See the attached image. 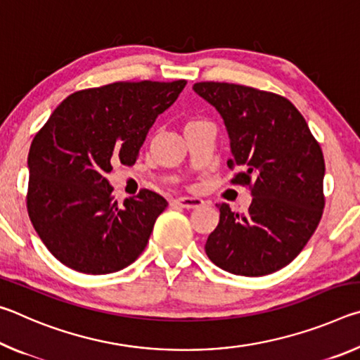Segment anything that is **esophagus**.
I'll return each instance as SVG.
<instances>
[{"mask_svg": "<svg viewBox=\"0 0 360 360\" xmlns=\"http://www.w3.org/2000/svg\"><path fill=\"white\" fill-rule=\"evenodd\" d=\"M174 203L181 206V208H186V210H195V208H202L205 205V202L202 198H197V197H179L174 200Z\"/></svg>", "mask_w": 360, "mask_h": 360, "instance_id": "1", "label": "esophagus"}]
</instances>
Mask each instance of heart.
Wrapping results in <instances>:
<instances>
[{"label":"heart","instance_id":"heart-1","mask_svg":"<svg viewBox=\"0 0 360 360\" xmlns=\"http://www.w3.org/2000/svg\"><path fill=\"white\" fill-rule=\"evenodd\" d=\"M197 122H200V120H191V122H188V124L187 125H192V124H197ZM186 125V127H187Z\"/></svg>","mask_w":360,"mask_h":360}]
</instances>
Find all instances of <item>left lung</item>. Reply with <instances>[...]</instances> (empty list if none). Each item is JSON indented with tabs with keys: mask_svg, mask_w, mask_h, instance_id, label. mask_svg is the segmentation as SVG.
Returning a JSON list of instances; mask_svg holds the SVG:
<instances>
[{
	"mask_svg": "<svg viewBox=\"0 0 360 360\" xmlns=\"http://www.w3.org/2000/svg\"><path fill=\"white\" fill-rule=\"evenodd\" d=\"M193 92L221 114L229 133L231 182L251 186L243 214L217 205L219 224L205 245L222 270L264 276L294 260L324 210L326 163L307 120L284 96L227 82H198Z\"/></svg>",
	"mask_w": 360,
	"mask_h": 360,
	"instance_id": "obj_1",
	"label": "left lung"
}]
</instances>
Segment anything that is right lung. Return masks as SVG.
I'll return each instance as SVG.
<instances>
[{"label": "right lung", "instance_id": "add662e5", "mask_svg": "<svg viewBox=\"0 0 360 360\" xmlns=\"http://www.w3.org/2000/svg\"><path fill=\"white\" fill-rule=\"evenodd\" d=\"M186 81L114 82L81 90L57 106L28 154V214L63 265L108 275L144 251L162 195L139 192L117 205L108 173L133 165L150 127L178 100Z\"/></svg>", "mask_w": 360, "mask_h": 360}]
</instances>
